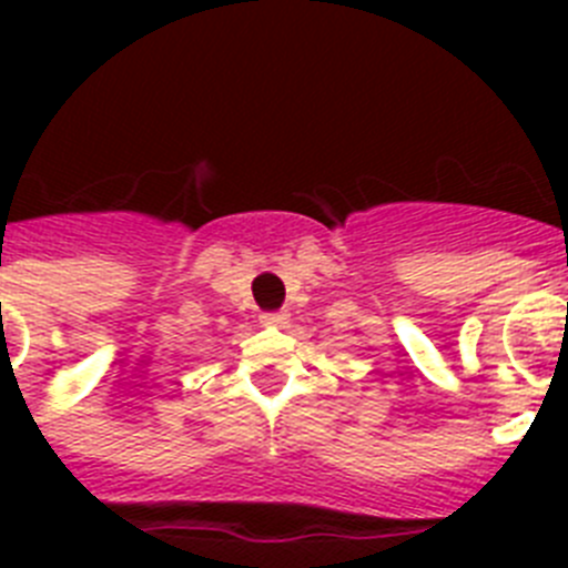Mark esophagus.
<instances>
[{
    "label": "esophagus",
    "instance_id": "obj_1",
    "mask_svg": "<svg viewBox=\"0 0 568 568\" xmlns=\"http://www.w3.org/2000/svg\"><path fill=\"white\" fill-rule=\"evenodd\" d=\"M261 324H270V327H281V324H287V313H264V315H261Z\"/></svg>",
    "mask_w": 568,
    "mask_h": 568
}]
</instances>
